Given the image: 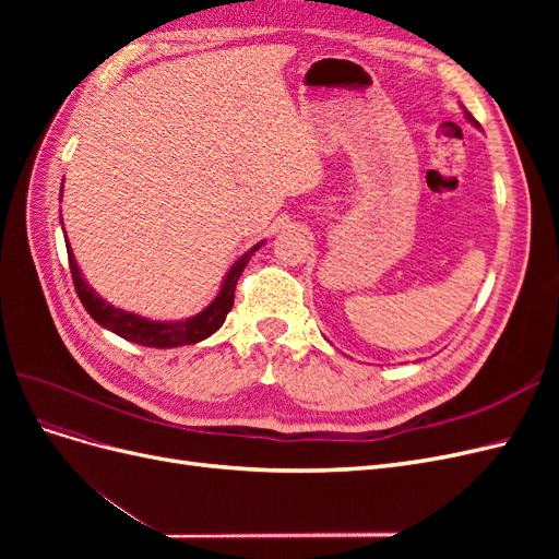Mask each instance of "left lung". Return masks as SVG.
Masks as SVG:
<instances>
[{
  "instance_id": "obj_1",
  "label": "left lung",
  "mask_w": 559,
  "mask_h": 559,
  "mask_svg": "<svg viewBox=\"0 0 559 559\" xmlns=\"http://www.w3.org/2000/svg\"><path fill=\"white\" fill-rule=\"evenodd\" d=\"M466 118H468V121H473V116L466 111ZM473 123H476V121H473Z\"/></svg>"
}]
</instances>
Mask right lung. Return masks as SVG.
<instances>
[{
	"label": "right lung",
	"mask_w": 559,
	"mask_h": 559,
	"mask_svg": "<svg viewBox=\"0 0 559 559\" xmlns=\"http://www.w3.org/2000/svg\"><path fill=\"white\" fill-rule=\"evenodd\" d=\"M60 224H62V216H60ZM64 242H67V238H64ZM261 245L263 242L253 245L249 251H245L242 257L230 265V270L224 277L222 289H218L216 298L210 302L205 310L189 317V319H179V321H154V319H146L142 314H132V312L114 308L111 302H107L105 298H99L93 286L86 280H83L70 242H67V259H70L72 280H74L76 294L83 302V308L88 310V314L97 321L99 326H105L111 333L126 337V341H130V343L165 349V347L200 343V341H205V337H210L214 331L222 329V324L226 321V314L233 308L235 284H238L242 270L247 267L249 259L253 257V251H259Z\"/></svg>",
	"instance_id": "obj_1"
}]
</instances>
